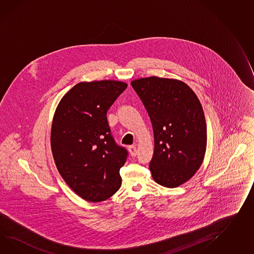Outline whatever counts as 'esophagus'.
I'll use <instances>...</instances> for the list:
<instances>
[{"label": "esophagus", "instance_id": "obj_1", "mask_svg": "<svg viewBox=\"0 0 254 254\" xmlns=\"http://www.w3.org/2000/svg\"><path fill=\"white\" fill-rule=\"evenodd\" d=\"M128 150H129V153L132 157H135L136 156V153H137V150H136V145H133V146H130L129 148H128Z\"/></svg>", "mask_w": 254, "mask_h": 254}]
</instances>
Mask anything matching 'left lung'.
Segmentation results:
<instances>
[{
	"instance_id": "1",
	"label": "left lung",
	"mask_w": 254,
	"mask_h": 254,
	"mask_svg": "<svg viewBox=\"0 0 254 254\" xmlns=\"http://www.w3.org/2000/svg\"><path fill=\"white\" fill-rule=\"evenodd\" d=\"M154 133L149 170L155 182L175 188L191 179L204 161L206 123L196 94L184 81L148 77L131 81Z\"/></svg>"
}]
</instances>
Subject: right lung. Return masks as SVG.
<instances>
[{
  "label": "right lung",
  "mask_w": 254,
  "mask_h": 254,
  "mask_svg": "<svg viewBox=\"0 0 254 254\" xmlns=\"http://www.w3.org/2000/svg\"><path fill=\"white\" fill-rule=\"evenodd\" d=\"M127 84L82 81L62 97L53 117L50 144L57 169L70 189L89 202H101L121 186L120 168L127 150L112 136L106 113Z\"/></svg>",
  "instance_id": "obj_1"
}]
</instances>
